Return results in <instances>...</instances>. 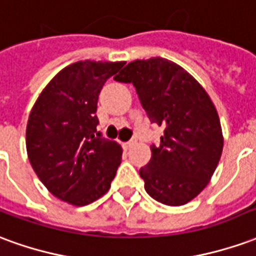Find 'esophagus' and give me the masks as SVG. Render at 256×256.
<instances>
[{"label":"esophagus","mask_w":256,"mask_h":256,"mask_svg":"<svg viewBox=\"0 0 256 256\" xmlns=\"http://www.w3.org/2000/svg\"><path fill=\"white\" fill-rule=\"evenodd\" d=\"M134 144H136V141H134V140H130V141H128V142H123V146H124L126 150H130Z\"/></svg>","instance_id":"esophagus-1"}]
</instances>
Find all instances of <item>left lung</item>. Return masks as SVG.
<instances>
[{
    "mask_svg": "<svg viewBox=\"0 0 256 256\" xmlns=\"http://www.w3.org/2000/svg\"><path fill=\"white\" fill-rule=\"evenodd\" d=\"M133 84L150 123L164 128L152 158L140 168L145 190L167 206H182L202 192L220 159L224 138L212 101L192 75L162 58L136 60L115 76Z\"/></svg>",
    "mask_w": 256,
    "mask_h": 256,
    "instance_id": "obj_1",
    "label": "left lung"
}]
</instances>
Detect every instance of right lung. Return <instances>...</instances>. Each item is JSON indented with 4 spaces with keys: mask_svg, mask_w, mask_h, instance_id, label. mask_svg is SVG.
Here are the masks:
<instances>
[{
    "mask_svg": "<svg viewBox=\"0 0 256 256\" xmlns=\"http://www.w3.org/2000/svg\"><path fill=\"white\" fill-rule=\"evenodd\" d=\"M124 62H78L44 89L31 110L26 146L34 172L63 202L86 206L110 189L122 148L97 132V101Z\"/></svg>",
    "mask_w": 256,
    "mask_h": 256,
    "instance_id": "right-lung-1",
    "label": "right lung"
}]
</instances>
